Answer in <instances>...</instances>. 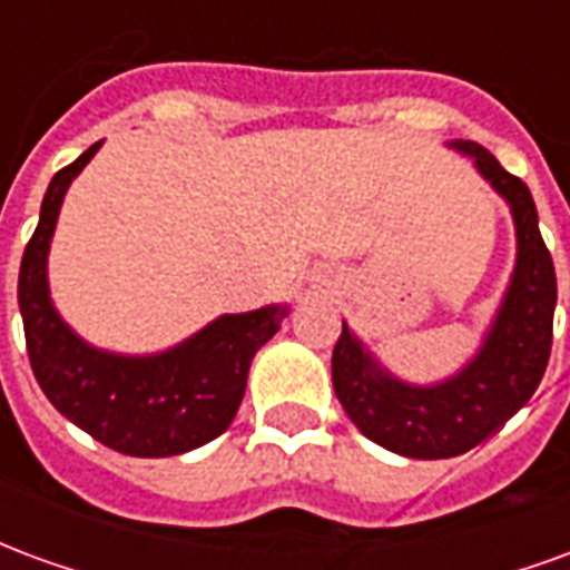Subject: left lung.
Returning a JSON list of instances; mask_svg holds the SVG:
<instances>
[{
	"instance_id": "1",
	"label": "left lung",
	"mask_w": 570,
	"mask_h": 570,
	"mask_svg": "<svg viewBox=\"0 0 570 570\" xmlns=\"http://www.w3.org/2000/svg\"><path fill=\"white\" fill-rule=\"evenodd\" d=\"M476 158L491 186L510 200L519 237L513 286L489 342L458 379L409 387L372 363L342 326L333 347V387L366 440L406 458H454L485 442L525 406L547 372L556 311V268L538 228L531 191L479 142H454Z\"/></svg>"
}]
</instances>
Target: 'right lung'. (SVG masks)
<instances>
[{
    "mask_svg": "<svg viewBox=\"0 0 570 570\" xmlns=\"http://www.w3.org/2000/svg\"><path fill=\"white\" fill-rule=\"evenodd\" d=\"M97 149L100 142L57 170L20 259L18 302L32 375L60 415L109 449L134 458L183 454L232 424L244 400L249 360L277 333L284 311L228 314L158 357H116L72 335L51 308L45 259L69 183Z\"/></svg>",
    "mask_w": 570,
    "mask_h": 570,
    "instance_id": "add662e5",
    "label": "right lung"
}]
</instances>
